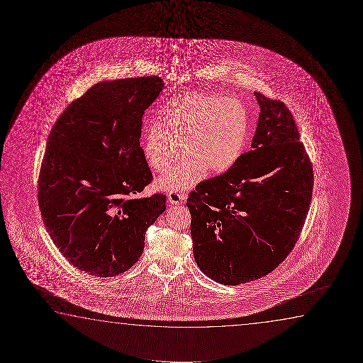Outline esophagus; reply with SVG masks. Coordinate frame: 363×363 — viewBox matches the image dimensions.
<instances>
[{"label": "esophagus", "mask_w": 363, "mask_h": 363, "mask_svg": "<svg viewBox=\"0 0 363 363\" xmlns=\"http://www.w3.org/2000/svg\"><path fill=\"white\" fill-rule=\"evenodd\" d=\"M184 199V194H179V192H169V202L171 204L182 203Z\"/></svg>", "instance_id": "obj_1"}]
</instances>
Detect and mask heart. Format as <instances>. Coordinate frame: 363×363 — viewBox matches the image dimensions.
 I'll use <instances>...</instances> for the list:
<instances>
[{"instance_id":"obj_1","label":"heart","mask_w":363,"mask_h":363,"mask_svg":"<svg viewBox=\"0 0 363 363\" xmlns=\"http://www.w3.org/2000/svg\"><path fill=\"white\" fill-rule=\"evenodd\" d=\"M248 125L238 100L199 93L174 96L141 138L145 160L155 172H164L184 151V160L159 179L157 187L179 192L199 184L206 171L227 172L243 154Z\"/></svg>"}]
</instances>
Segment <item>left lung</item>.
<instances>
[{"label":"left lung","mask_w":363,"mask_h":363,"mask_svg":"<svg viewBox=\"0 0 363 363\" xmlns=\"http://www.w3.org/2000/svg\"><path fill=\"white\" fill-rule=\"evenodd\" d=\"M252 149L189 194L194 257L208 278L239 285L263 278L298 242L310 209L313 169L288 106L255 91Z\"/></svg>","instance_id":"1"}]
</instances>
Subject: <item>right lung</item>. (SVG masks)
I'll use <instances>...</instances> for the list:
<instances>
[{
    "label": "right lung",
    "instance_id": "right-lung-1",
    "mask_svg": "<svg viewBox=\"0 0 363 363\" xmlns=\"http://www.w3.org/2000/svg\"><path fill=\"white\" fill-rule=\"evenodd\" d=\"M164 88L156 75L105 80L73 100L50 130L38 176L47 232L73 267L100 278L129 270L166 196L136 199L152 174L140 146L145 110Z\"/></svg>",
    "mask_w": 363,
    "mask_h": 363
}]
</instances>
